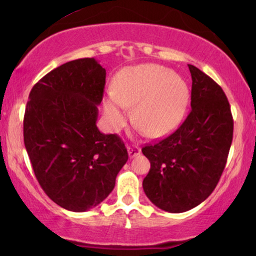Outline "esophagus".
I'll return each instance as SVG.
<instances>
[{"instance_id": "obj_1", "label": "esophagus", "mask_w": 256, "mask_h": 256, "mask_svg": "<svg viewBox=\"0 0 256 256\" xmlns=\"http://www.w3.org/2000/svg\"><path fill=\"white\" fill-rule=\"evenodd\" d=\"M128 154H129V157L132 158V157H136L138 155H140V152H141V149H140L138 146L136 144H132V146H128Z\"/></svg>"}]
</instances>
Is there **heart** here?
Segmentation results:
<instances>
[{
    "mask_svg": "<svg viewBox=\"0 0 256 256\" xmlns=\"http://www.w3.org/2000/svg\"><path fill=\"white\" fill-rule=\"evenodd\" d=\"M188 98L186 82L174 71L156 64L138 65L118 76L115 90L104 101V113L116 130L124 124L128 107L135 106V124L150 138H160L182 124Z\"/></svg>",
    "mask_w": 256,
    "mask_h": 256,
    "instance_id": "obj_1",
    "label": "heart"
}]
</instances>
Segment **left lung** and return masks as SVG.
Masks as SVG:
<instances>
[{"instance_id":"obj_1","label":"left lung","mask_w":256,"mask_h":256,"mask_svg":"<svg viewBox=\"0 0 256 256\" xmlns=\"http://www.w3.org/2000/svg\"><path fill=\"white\" fill-rule=\"evenodd\" d=\"M188 70L190 114L172 134L142 148L150 162L143 190L154 205L171 213L188 211L212 194L233 140V116L225 92L196 66L188 65Z\"/></svg>"}]
</instances>
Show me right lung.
<instances>
[{
  "label": "right lung",
  "mask_w": 256,
  "mask_h": 256,
  "mask_svg": "<svg viewBox=\"0 0 256 256\" xmlns=\"http://www.w3.org/2000/svg\"><path fill=\"white\" fill-rule=\"evenodd\" d=\"M106 70L94 58L65 62L32 87L23 120L34 176L62 208L85 212L108 197L128 160L116 134L96 127Z\"/></svg>",
  "instance_id": "1"
}]
</instances>
